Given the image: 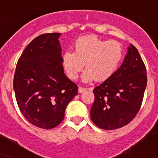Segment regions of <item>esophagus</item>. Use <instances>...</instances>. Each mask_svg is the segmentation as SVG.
Listing matches in <instances>:
<instances>
[{"instance_id": "34e87169", "label": "esophagus", "mask_w": 158, "mask_h": 158, "mask_svg": "<svg viewBox=\"0 0 158 158\" xmlns=\"http://www.w3.org/2000/svg\"><path fill=\"white\" fill-rule=\"evenodd\" d=\"M85 90H86V89H85V88H82V87H79V89H78V91H79V94H81V93L84 92Z\"/></svg>"}]
</instances>
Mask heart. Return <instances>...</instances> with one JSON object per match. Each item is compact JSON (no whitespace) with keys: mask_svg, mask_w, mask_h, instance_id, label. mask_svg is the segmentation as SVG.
Wrapping results in <instances>:
<instances>
[{"mask_svg":"<svg viewBox=\"0 0 158 158\" xmlns=\"http://www.w3.org/2000/svg\"><path fill=\"white\" fill-rule=\"evenodd\" d=\"M74 52L66 51L62 55V64L69 79H75L81 69L82 80L95 79L102 82L109 79L117 69L123 57L122 45L116 41L102 40L97 36H84L77 39Z\"/></svg>","mask_w":158,"mask_h":158,"instance_id":"obj_1","label":"heart"}]
</instances>
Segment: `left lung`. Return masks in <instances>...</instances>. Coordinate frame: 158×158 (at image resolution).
<instances>
[{
    "instance_id": "obj_1",
    "label": "left lung",
    "mask_w": 158,
    "mask_h": 158,
    "mask_svg": "<svg viewBox=\"0 0 158 158\" xmlns=\"http://www.w3.org/2000/svg\"><path fill=\"white\" fill-rule=\"evenodd\" d=\"M146 74L139 53L130 44L120 68L94 89L95 100L90 110L93 122L106 130L128 125L142 104L147 86Z\"/></svg>"
}]
</instances>
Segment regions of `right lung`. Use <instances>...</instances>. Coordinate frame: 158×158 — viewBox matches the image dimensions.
<instances>
[{
  "label": "right lung",
  "mask_w": 158,
  "mask_h": 158,
  "mask_svg": "<svg viewBox=\"0 0 158 158\" xmlns=\"http://www.w3.org/2000/svg\"><path fill=\"white\" fill-rule=\"evenodd\" d=\"M60 33L38 36L24 49L16 65L14 90L21 113L35 126L52 129L64 117L78 94L62 65Z\"/></svg>",
  "instance_id": "right-lung-1"
}]
</instances>
